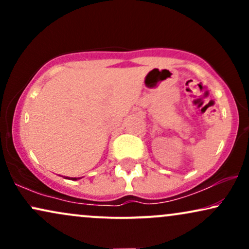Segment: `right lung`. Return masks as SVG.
Instances as JSON below:
<instances>
[{
  "mask_svg": "<svg viewBox=\"0 0 249 249\" xmlns=\"http://www.w3.org/2000/svg\"><path fill=\"white\" fill-rule=\"evenodd\" d=\"M65 179H70V180H77V179H81V178H69V177H64Z\"/></svg>",
  "mask_w": 249,
  "mask_h": 249,
  "instance_id": "obj_1",
  "label": "right lung"
}]
</instances>
